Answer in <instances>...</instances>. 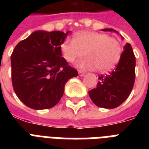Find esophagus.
I'll return each mask as SVG.
<instances>
[{
    "mask_svg": "<svg viewBox=\"0 0 149 149\" xmlns=\"http://www.w3.org/2000/svg\"><path fill=\"white\" fill-rule=\"evenodd\" d=\"M78 72H79V77H84V74H85V72H83L82 70H79V71H78Z\"/></svg>",
    "mask_w": 149,
    "mask_h": 149,
    "instance_id": "esophagus-1",
    "label": "esophagus"
}]
</instances>
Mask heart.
<instances>
[{
    "label": "heart",
    "mask_w": 149,
    "mask_h": 149,
    "mask_svg": "<svg viewBox=\"0 0 149 149\" xmlns=\"http://www.w3.org/2000/svg\"><path fill=\"white\" fill-rule=\"evenodd\" d=\"M63 58L73 63L84 55L86 58L77 66L82 69L107 72L113 69L120 60L122 47L118 39L107 34L93 31H79L74 38H66L60 45Z\"/></svg>",
    "instance_id": "b5f03b06"
}]
</instances>
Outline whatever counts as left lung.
I'll return each instance as SVG.
<instances>
[{
    "instance_id": "obj_1",
    "label": "left lung",
    "mask_w": 149,
    "mask_h": 149,
    "mask_svg": "<svg viewBox=\"0 0 149 149\" xmlns=\"http://www.w3.org/2000/svg\"><path fill=\"white\" fill-rule=\"evenodd\" d=\"M104 31H118L112 29ZM123 38V37H122ZM97 86L88 92L93 104L107 109L118 107L128 97L135 79V56L132 45L126 43L119 63L116 68L105 76L99 77Z\"/></svg>"
}]
</instances>
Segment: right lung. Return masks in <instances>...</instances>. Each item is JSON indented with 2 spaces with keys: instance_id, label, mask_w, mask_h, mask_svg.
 I'll use <instances>...</instances> for the list:
<instances>
[{
  "instance_id": "1",
  "label": "right lung",
  "mask_w": 149,
  "mask_h": 149,
  "mask_svg": "<svg viewBox=\"0 0 149 149\" xmlns=\"http://www.w3.org/2000/svg\"><path fill=\"white\" fill-rule=\"evenodd\" d=\"M69 32L36 31L15 46L10 57L13 88L30 108L55 106L63 97L66 82L78 76L62 57L60 45Z\"/></svg>"
}]
</instances>
